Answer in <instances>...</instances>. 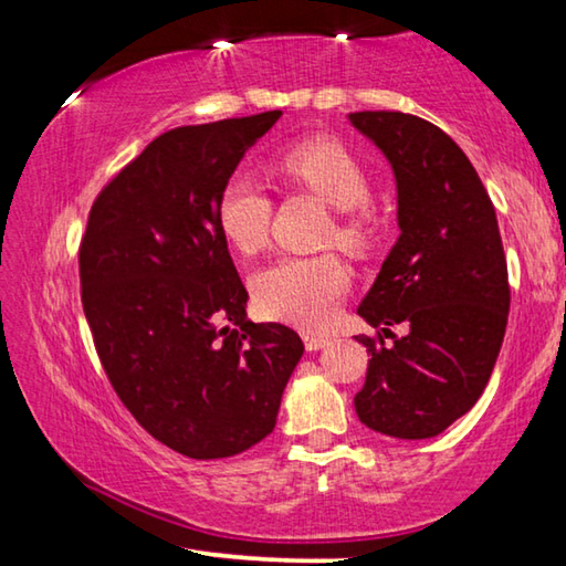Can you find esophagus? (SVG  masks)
Returning <instances> with one entry per match:
<instances>
[{
	"instance_id": "1",
	"label": "esophagus",
	"mask_w": 566,
	"mask_h": 566,
	"mask_svg": "<svg viewBox=\"0 0 566 566\" xmlns=\"http://www.w3.org/2000/svg\"><path fill=\"white\" fill-rule=\"evenodd\" d=\"M332 339L329 337H322V334H304V347L310 352H319L327 347Z\"/></svg>"
}]
</instances>
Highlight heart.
I'll return each instance as SVG.
<instances>
[{
  "label": "heart",
  "mask_w": 566,
  "mask_h": 566,
  "mask_svg": "<svg viewBox=\"0 0 566 566\" xmlns=\"http://www.w3.org/2000/svg\"><path fill=\"white\" fill-rule=\"evenodd\" d=\"M276 171L286 187L306 189L337 209L329 239L347 252H361L375 234L369 207V177L361 161L339 142L327 137L304 139L284 149ZM272 197L260 181L244 175L224 185L217 202L219 232L237 252L256 254L272 229ZM349 290V272L337 256H282L254 280V302L264 317L322 329L334 319L342 296Z\"/></svg>",
  "instance_id": "heart-1"
}]
</instances>
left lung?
<instances>
[{"mask_svg": "<svg viewBox=\"0 0 566 566\" xmlns=\"http://www.w3.org/2000/svg\"><path fill=\"white\" fill-rule=\"evenodd\" d=\"M397 179L391 247L359 317L410 332L359 334L369 367L354 409L361 424L397 439L442 434L482 397L510 317V276L494 205L472 161L432 122L401 112H354Z\"/></svg>", "mask_w": 566, "mask_h": 566, "instance_id": "left-lung-1", "label": "left lung"}]
</instances>
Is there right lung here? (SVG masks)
<instances>
[{
	"instance_id": "add662e5",
	"label": "right lung",
	"mask_w": 566,
	"mask_h": 566,
	"mask_svg": "<svg viewBox=\"0 0 566 566\" xmlns=\"http://www.w3.org/2000/svg\"><path fill=\"white\" fill-rule=\"evenodd\" d=\"M280 117L159 134L99 191L80 244L84 317L114 391L189 459L234 457L272 434L304 352L294 329L247 319L217 222L229 177Z\"/></svg>"
}]
</instances>
